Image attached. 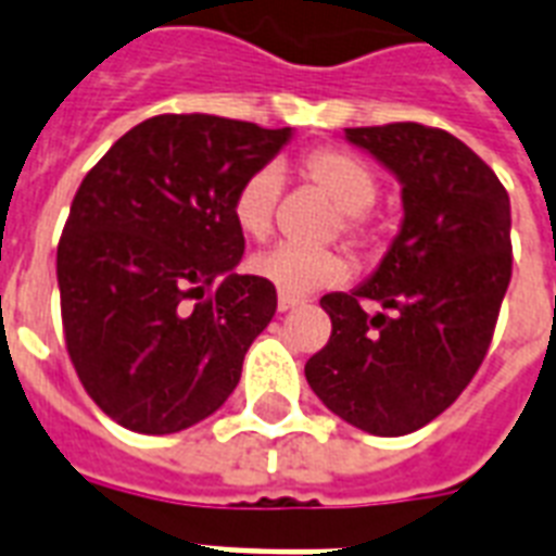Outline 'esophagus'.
I'll list each match as a JSON object with an SVG mask.
<instances>
[{
  "label": "esophagus",
  "instance_id": "1",
  "mask_svg": "<svg viewBox=\"0 0 556 556\" xmlns=\"http://www.w3.org/2000/svg\"><path fill=\"white\" fill-rule=\"evenodd\" d=\"M296 305H300V296L279 294V300H277V308H279V312H291V308H296Z\"/></svg>",
  "mask_w": 556,
  "mask_h": 556
}]
</instances>
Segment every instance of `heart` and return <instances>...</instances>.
Masks as SVG:
<instances>
[{
    "mask_svg": "<svg viewBox=\"0 0 556 556\" xmlns=\"http://www.w3.org/2000/svg\"><path fill=\"white\" fill-rule=\"evenodd\" d=\"M303 176L346 213L343 227L349 236H364L366 210L378 195V181L364 161L343 150H317L303 161ZM279 185V169L262 167L244 178L242 187L236 190L233 222L244 236L265 239L270 233ZM251 270L277 288L279 294L303 296L343 282L349 277V260L338 251H305L294 244H274L253 256Z\"/></svg>",
    "mask_w": 556,
    "mask_h": 556,
    "instance_id": "b5f03b06",
    "label": "heart"
}]
</instances>
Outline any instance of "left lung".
Segmentation results:
<instances>
[{
  "label": "left lung",
  "instance_id": "1",
  "mask_svg": "<svg viewBox=\"0 0 556 556\" xmlns=\"http://www.w3.org/2000/svg\"><path fill=\"white\" fill-rule=\"evenodd\" d=\"M346 141L397 178L404 218L366 282L320 300L331 338L305 380L357 430L406 435L462 395L491 346L510 282V199L444 129L361 126ZM366 299L390 314L366 315Z\"/></svg>",
  "mask_w": 556,
  "mask_h": 556
}]
</instances>
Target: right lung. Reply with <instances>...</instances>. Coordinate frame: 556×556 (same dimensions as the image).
<instances>
[{
	"instance_id": "obj_1",
	"label": "right lung",
	"mask_w": 556,
	"mask_h": 556,
	"mask_svg": "<svg viewBox=\"0 0 556 556\" xmlns=\"http://www.w3.org/2000/svg\"><path fill=\"white\" fill-rule=\"evenodd\" d=\"M216 115H159L83 178L56 248L65 346L77 378L126 430L204 421L277 312V288L236 274L233 195L286 143Z\"/></svg>"
}]
</instances>
